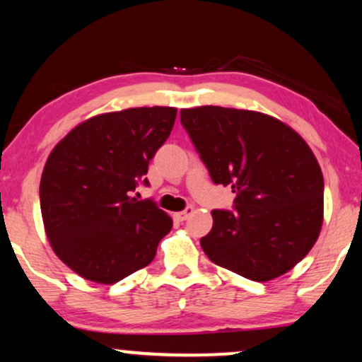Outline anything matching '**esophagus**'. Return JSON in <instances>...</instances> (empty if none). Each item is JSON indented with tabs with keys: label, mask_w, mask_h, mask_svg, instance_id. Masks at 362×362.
<instances>
[{
	"label": "esophagus",
	"mask_w": 362,
	"mask_h": 362,
	"mask_svg": "<svg viewBox=\"0 0 362 362\" xmlns=\"http://www.w3.org/2000/svg\"><path fill=\"white\" fill-rule=\"evenodd\" d=\"M192 212H194V207H187L185 211H182V212H175V214H173V217H175L177 221H180V223H182V221H185L187 217H189L190 214H192Z\"/></svg>",
	"instance_id": "34e87169"
}]
</instances>
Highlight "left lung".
<instances>
[{"label":"left lung","mask_w":362,"mask_h":362,"mask_svg":"<svg viewBox=\"0 0 362 362\" xmlns=\"http://www.w3.org/2000/svg\"><path fill=\"white\" fill-rule=\"evenodd\" d=\"M214 184L230 185L236 211H212L200 239L207 258L252 281L300 263L324 223V177L300 134L276 117L221 106L180 110Z\"/></svg>","instance_id":"8db88e82"}]
</instances>
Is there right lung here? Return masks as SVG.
<instances>
[{"mask_svg": "<svg viewBox=\"0 0 362 362\" xmlns=\"http://www.w3.org/2000/svg\"><path fill=\"white\" fill-rule=\"evenodd\" d=\"M175 117L167 106L103 112L50 151L40 180L43 228L55 255L79 276L112 285L153 261L172 217L132 192Z\"/></svg>", "mask_w": 362, "mask_h": 362, "instance_id": "obj_1", "label": "right lung"}]
</instances>
